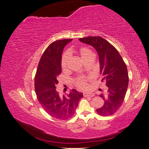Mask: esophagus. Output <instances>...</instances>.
Wrapping results in <instances>:
<instances>
[{
	"instance_id": "obj_1",
	"label": "esophagus",
	"mask_w": 149,
	"mask_h": 149,
	"mask_svg": "<svg viewBox=\"0 0 149 149\" xmlns=\"http://www.w3.org/2000/svg\"><path fill=\"white\" fill-rule=\"evenodd\" d=\"M94 94H93V93H84L83 94V96L84 97H93Z\"/></svg>"
}]
</instances>
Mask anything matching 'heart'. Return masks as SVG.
<instances>
[{
  "instance_id": "heart-1",
  "label": "heart",
  "mask_w": 149,
  "mask_h": 149,
  "mask_svg": "<svg viewBox=\"0 0 149 149\" xmlns=\"http://www.w3.org/2000/svg\"><path fill=\"white\" fill-rule=\"evenodd\" d=\"M77 53L79 55L81 60L85 63L87 61L93 59V53L91 49H89L88 47H79L77 51ZM70 60V55L68 52H65L61 57V66L62 69L66 70L67 69L68 65ZM88 78L84 76H79L74 80V83L76 86L79 89H86L88 86Z\"/></svg>"
}]
</instances>
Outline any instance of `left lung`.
<instances>
[{
  "instance_id": "left-lung-1",
  "label": "left lung",
  "mask_w": 149,
  "mask_h": 149,
  "mask_svg": "<svg viewBox=\"0 0 149 149\" xmlns=\"http://www.w3.org/2000/svg\"><path fill=\"white\" fill-rule=\"evenodd\" d=\"M79 40L96 49L100 59L102 82L107 87V91L100 95L104 103L96 110L97 113L102 116L114 114L123 104L128 87L129 75L125 62L116 48L100 36Z\"/></svg>"
}]
</instances>
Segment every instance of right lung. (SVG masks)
<instances>
[{"mask_svg":"<svg viewBox=\"0 0 149 149\" xmlns=\"http://www.w3.org/2000/svg\"><path fill=\"white\" fill-rule=\"evenodd\" d=\"M72 39L56 40L47 48L40 58L35 77V90L43 109L54 118L65 120L74 114L83 93L74 89L66 96L56 90L58 77L61 73V54Z\"/></svg>","mask_w":149,"mask_h":149,"instance_id":"add662e5","label":"right lung"}]
</instances>
